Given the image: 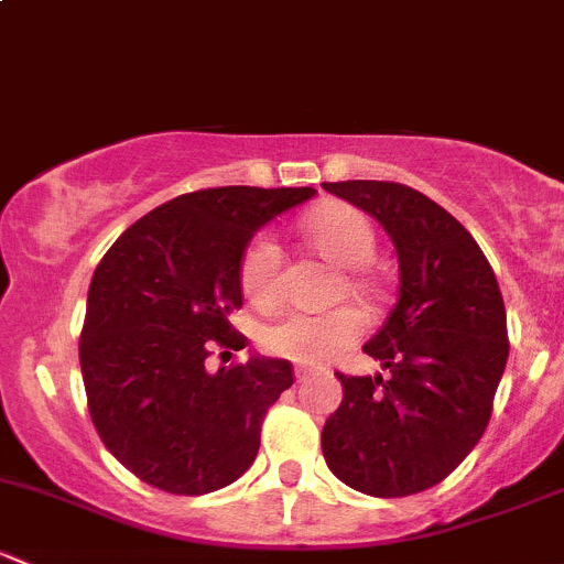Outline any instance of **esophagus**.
<instances>
[{
    "label": "esophagus",
    "instance_id": "1",
    "mask_svg": "<svg viewBox=\"0 0 564 564\" xmlns=\"http://www.w3.org/2000/svg\"><path fill=\"white\" fill-rule=\"evenodd\" d=\"M314 368H305V366H297L294 368V379H297V382H305V379L308 377H314Z\"/></svg>",
    "mask_w": 564,
    "mask_h": 564
}]
</instances>
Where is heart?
Listing matches in <instances>:
<instances>
[{"label":"heart","mask_w":564,"mask_h":564,"mask_svg":"<svg viewBox=\"0 0 564 564\" xmlns=\"http://www.w3.org/2000/svg\"><path fill=\"white\" fill-rule=\"evenodd\" d=\"M311 246L324 259L338 267H362L373 256L377 237L366 215L346 204L322 209L305 226ZM278 272H281V248L272 237H256L240 264L242 292L256 305H270L278 297ZM362 333V316L351 308L327 311V314H292L270 324L261 335L264 349L278 357L297 362H324L355 344Z\"/></svg>","instance_id":"obj_1"}]
</instances>
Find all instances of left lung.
I'll return each mask as SVG.
<instances>
[{
    "mask_svg": "<svg viewBox=\"0 0 564 564\" xmlns=\"http://www.w3.org/2000/svg\"><path fill=\"white\" fill-rule=\"evenodd\" d=\"M377 218L398 253V300L362 346L388 379L338 373L327 417L329 471L368 497H409L445 480L480 442L508 362L497 275L447 209L398 182H324Z\"/></svg>",
    "mask_w": 564,
    "mask_h": 564,
    "instance_id": "obj_1",
    "label": "left lung"
}]
</instances>
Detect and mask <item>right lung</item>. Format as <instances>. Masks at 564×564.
<instances>
[{"label": "right lung", "mask_w": 564, "mask_h": 564, "mask_svg": "<svg viewBox=\"0 0 564 564\" xmlns=\"http://www.w3.org/2000/svg\"><path fill=\"white\" fill-rule=\"evenodd\" d=\"M314 187L185 193L135 220L95 270L84 318L89 414L113 458L182 497L235 482L259 453L267 409L292 388L289 360L250 355L207 371L213 340L246 349L240 264L261 226Z\"/></svg>", "instance_id": "obj_1"}]
</instances>
